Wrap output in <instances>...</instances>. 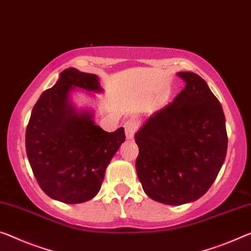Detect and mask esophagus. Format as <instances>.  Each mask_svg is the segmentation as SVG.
Returning <instances> with one entry per match:
<instances>
[{"label":"esophagus","instance_id":"esophagus-1","mask_svg":"<svg viewBox=\"0 0 251 251\" xmlns=\"http://www.w3.org/2000/svg\"><path fill=\"white\" fill-rule=\"evenodd\" d=\"M125 129H126V136L129 139H133L134 133L138 130V122L134 118H130L129 120H126L125 123Z\"/></svg>","mask_w":251,"mask_h":251}]
</instances>
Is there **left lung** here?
<instances>
[{
  "label": "left lung",
  "instance_id": "8db88e82",
  "mask_svg": "<svg viewBox=\"0 0 251 251\" xmlns=\"http://www.w3.org/2000/svg\"><path fill=\"white\" fill-rule=\"evenodd\" d=\"M185 88L134 134L138 178L150 199L182 205L201 198L217 178L228 148L226 118L201 76L177 73Z\"/></svg>",
  "mask_w": 251,
  "mask_h": 251
}]
</instances>
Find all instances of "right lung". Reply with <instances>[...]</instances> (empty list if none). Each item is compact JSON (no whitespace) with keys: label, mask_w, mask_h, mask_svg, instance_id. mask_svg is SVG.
<instances>
[{"label":"right lung","mask_w":251,"mask_h":251,"mask_svg":"<svg viewBox=\"0 0 251 251\" xmlns=\"http://www.w3.org/2000/svg\"><path fill=\"white\" fill-rule=\"evenodd\" d=\"M75 87L102 92L99 77L67 68L34 104L25 131L33 175L49 198L83 203L98 194L107 165L126 140L125 129L106 132L90 111L78 112L69 100Z\"/></svg>","instance_id":"obj_1"}]
</instances>
